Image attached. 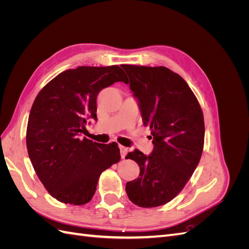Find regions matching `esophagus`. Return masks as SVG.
Returning <instances> with one entry per match:
<instances>
[{
	"label": "esophagus",
	"instance_id": "1",
	"mask_svg": "<svg viewBox=\"0 0 249 249\" xmlns=\"http://www.w3.org/2000/svg\"><path fill=\"white\" fill-rule=\"evenodd\" d=\"M119 148H120V154H122V158L123 159H124L126 154H127V148L123 145H119Z\"/></svg>",
	"mask_w": 249,
	"mask_h": 249
}]
</instances>
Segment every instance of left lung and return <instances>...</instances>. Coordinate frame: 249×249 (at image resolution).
<instances>
[{
  "label": "left lung",
  "mask_w": 249,
  "mask_h": 249,
  "mask_svg": "<svg viewBox=\"0 0 249 249\" xmlns=\"http://www.w3.org/2000/svg\"><path fill=\"white\" fill-rule=\"evenodd\" d=\"M123 69L143 124L154 137L152 154L135 149L125 157L140 167L125 191L139 207L163 206L183 190L199 163L205 141L202 111L186 81L167 67L124 64Z\"/></svg>",
  "instance_id": "obj_1"
}]
</instances>
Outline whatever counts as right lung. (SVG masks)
<instances>
[{"label":"right lung","mask_w":249,"mask_h":249,"mask_svg":"<svg viewBox=\"0 0 249 249\" xmlns=\"http://www.w3.org/2000/svg\"><path fill=\"white\" fill-rule=\"evenodd\" d=\"M115 82L127 83L118 65L79 66L59 73L37 94L27 126V149L37 177L57 200H91L101 173L119 162L116 142H92L82 133L96 118V96Z\"/></svg>","instance_id":"right-lung-1"}]
</instances>
